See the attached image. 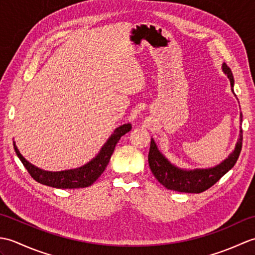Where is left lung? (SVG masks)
<instances>
[{"label": "left lung", "mask_w": 255, "mask_h": 255, "mask_svg": "<svg viewBox=\"0 0 255 255\" xmlns=\"http://www.w3.org/2000/svg\"><path fill=\"white\" fill-rule=\"evenodd\" d=\"M223 71L230 80L231 90L234 92V75L230 68L226 63L223 64ZM242 114H240V118ZM242 122V118L240 119ZM242 148V129L240 137L238 139L235 150L229 154L228 158L221 162L220 164L208 169H195L184 170L172 164L165 156L162 154L153 139H151L150 151L148 155L149 166L152 171L154 177L162 185L167 189L177 191L181 193H202L217 183L227 172L231 170L239 158Z\"/></svg>", "instance_id": "obj_1"}]
</instances>
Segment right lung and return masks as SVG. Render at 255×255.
Returning <instances> with one entry per match:
<instances>
[{
	"label": "right lung",
	"instance_id": "obj_1",
	"mask_svg": "<svg viewBox=\"0 0 255 255\" xmlns=\"http://www.w3.org/2000/svg\"><path fill=\"white\" fill-rule=\"evenodd\" d=\"M130 129V124H125L123 126H119L115 129L112 136L108 138L106 143L103 145L99 154L94 159H92L89 163L78 167V169L59 172L45 171L32 165L20 154L17 147L15 145V142L13 143L16 154L21 161V163L24 164L25 169L28 171L30 176L36 182L56 188H82L92 185L101 176L102 173L105 171L119 139Z\"/></svg>",
	"mask_w": 255,
	"mask_h": 255
}]
</instances>
